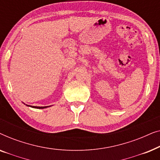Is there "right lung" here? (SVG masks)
Segmentation results:
<instances>
[{"label": "right lung", "instance_id": "add662e5", "mask_svg": "<svg viewBox=\"0 0 160 160\" xmlns=\"http://www.w3.org/2000/svg\"><path fill=\"white\" fill-rule=\"evenodd\" d=\"M26 106H30L32 107V108H38V109H43V108H47V107L49 106H28V105H26Z\"/></svg>", "mask_w": 160, "mask_h": 160}]
</instances>
